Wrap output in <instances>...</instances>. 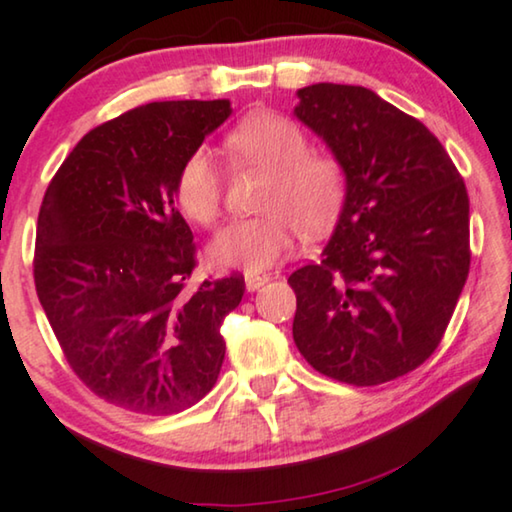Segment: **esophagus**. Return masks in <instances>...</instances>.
Segmentation results:
<instances>
[{
	"label": "esophagus",
	"instance_id": "esophagus-1",
	"mask_svg": "<svg viewBox=\"0 0 512 512\" xmlns=\"http://www.w3.org/2000/svg\"><path fill=\"white\" fill-rule=\"evenodd\" d=\"M266 282H269V276H266V273H246V289H248V292H255V289L266 285Z\"/></svg>",
	"mask_w": 512,
	"mask_h": 512
}]
</instances>
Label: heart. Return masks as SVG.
Returning a JSON list of instances; mask_svg holds the SVG:
<instances>
[{"label": "heart", "instance_id": "obj_1", "mask_svg": "<svg viewBox=\"0 0 512 512\" xmlns=\"http://www.w3.org/2000/svg\"><path fill=\"white\" fill-rule=\"evenodd\" d=\"M225 149L234 165L266 172L255 204L264 213L236 220L211 241L209 255L216 264L250 273L269 269L292 250L296 230L319 236L338 220L347 197L345 165L312 151L308 133L296 121L273 112L248 114L227 133ZM223 190V172L209 149L197 147L183 158L174 195L193 223L216 225Z\"/></svg>", "mask_w": 512, "mask_h": 512}]
</instances>
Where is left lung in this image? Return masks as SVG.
Listing matches in <instances>:
<instances>
[{"label": "left lung", "instance_id": "1", "mask_svg": "<svg viewBox=\"0 0 512 512\" xmlns=\"http://www.w3.org/2000/svg\"><path fill=\"white\" fill-rule=\"evenodd\" d=\"M294 114L345 165L347 197L319 262L289 276L294 342L322 375L377 386L444 338L469 276V195L421 121L375 91L319 82Z\"/></svg>", "mask_w": 512, "mask_h": 512}]
</instances>
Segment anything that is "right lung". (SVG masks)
I'll return each instance as SVG.
<instances>
[{
	"mask_svg": "<svg viewBox=\"0 0 512 512\" xmlns=\"http://www.w3.org/2000/svg\"><path fill=\"white\" fill-rule=\"evenodd\" d=\"M230 114L225 98L140 105L82 137L45 190L38 301L75 375L114 407L179 414L220 375V324L246 282L188 287L195 243L174 183Z\"/></svg>",
	"mask_w": 512,
	"mask_h": 512,
	"instance_id": "obj_1",
	"label": "right lung"
}]
</instances>
